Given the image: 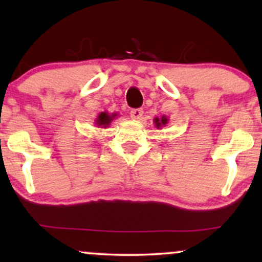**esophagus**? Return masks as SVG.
<instances>
[{
	"label": "esophagus",
	"instance_id": "34e87169",
	"mask_svg": "<svg viewBox=\"0 0 262 262\" xmlns=\"http://www.w3.org/2000/svg\"><path fill=\"white\" fill-rule=\"evenodd\" d=\"M143 114H144V111L141 110V108H135V110L130 111V117L132 119H134V121H139V119H141Z\"/></svg>",
	"mask_w": 262,
	"mask_h": 262
}]
</instances>
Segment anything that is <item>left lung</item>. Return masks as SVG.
Here are the masks:
<instances>
[{"mask_svg": "<svg viewBox=\"0 0 262 262\" xmlns=\"http://www.w3.org/2000/svg\"><path fill=\"white\" fill-rule=\"evenodd\" d=\"M167 123H169V118H167L166 116H162V117H160V118H159V117H155L154 118V124L158 129L165 127Z\"/></svg>", "mask_w": 262, "mask_h": 262, "instance_id": "8db88e82", "label": "left lung"}]
</instances>
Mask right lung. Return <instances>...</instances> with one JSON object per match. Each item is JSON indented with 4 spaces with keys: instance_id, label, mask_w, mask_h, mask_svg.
Masks as SVG:
<instances>
[{
    "instance_id": "right-lung-1",
    "label": "right lung",
    "mask_w": 262,
    "mask_h": 262,
    "mask_svg": "<svg viewBox=\"0 0 262 262\" xmlns=\"http://www.w3.org/2000/svg\"><path fill=\"white\" fill-rule=\"evenodd\" d=\"M116 117H118V113H108V112H101L95 119V124L97 128L106 129L108 125L112 123V121Z\"/></svg>"
}]
</instances>
